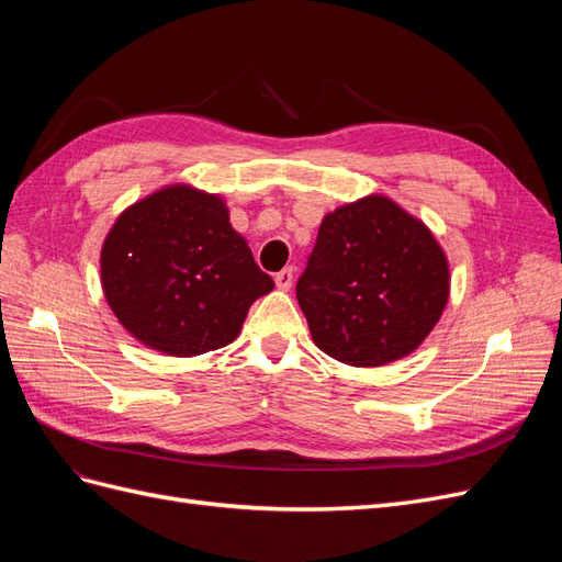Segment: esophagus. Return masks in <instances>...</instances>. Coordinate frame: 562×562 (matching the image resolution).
Masks as SVG:
<instances>
[{
  "instance_id": "34e87169",
  "label": "esophagus",
  "mask_w": 562,
  "mask_h": 562,
  "mask_svg": "<svg viewBox=\"0 0 562 562\" xmlns=\"http://www.w3.org/2000/svg\"><path fill=\"white\" fill-rule=\"evenodd\" d=\"M293 277H295V269L283 267L281 271H277V274H274V283H277V288H281V291H291Z\"/></svg>"
}]
</instances>
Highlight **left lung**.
<instances>
[{
  "instance_id": "8db88e82",
  "label": "left lung",
  "mask_w": 562,
  "mask_h": 562,
  "mask_svg": "<svg viewBox=\"0 0 562 562\" xmlns=\"http://www.w3.org/2000/svg\"><path fill=\"white\" fill-rule=\"evenodd\" d=\"M450 297V265L431 229L396 201L368 194L323 217L297 302L314 345L378 368L413 353Z\"/></svg>"
}]
</instances>
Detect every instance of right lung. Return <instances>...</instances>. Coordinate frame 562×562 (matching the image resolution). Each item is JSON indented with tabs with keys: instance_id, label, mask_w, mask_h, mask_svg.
I'll return each mask as SVG.
<instances>
[{
	"instance_id": "right-lung-1",
	"label": "right lung",
	"mask_w": 562,
	"mask_h": 562,
	"mask_svg": "<svg viewBox=\"0 0 562 562\" xmlns=\"http://www.w3.org/2000/svg\"><path fill=\"white\" fill-rule=\"evenodd\" d=\"M100 283L138 342L180 359L234 342L250 304L274 288L229 225L225 199L192 184L161 187L116 217Z\"/></svg>"
}]
</instances>
